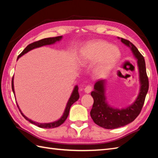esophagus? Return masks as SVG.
Masks as SVG:
<instances>
[{"label":"esophagus","mask_w":158,"mask_h":158,"mask_svg":"<svg viewBox=\"0 0 158 158\" xmlns=\"http://www.w3.org/2000/svg\"><path fill=\"white\" fill-rule=\"evenodd\" d=\"M91 91H92V86L87 85L85 88H84V92L86 94H89V93L91 92Z\"/></svg>","instance_id":"1"}]
</instances>
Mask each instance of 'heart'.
Listing matches in <instances>:
<instances>
[{
    "instance_id": "1",
    "label": "heart",
    "mask_w": 158,
    "mask_h": 158,
    "mask_svg": "<svg viewBox=\"0 0 158 158\" xmlns=\"http://www.w3.org/2000/svg\"><path fill=\"white\" fill-rule=\"evenodd\" d=\"M121 52L116 46L110 45L105 41L92 43L83 50L81 54V64L96 63L100 61L95 69L96 75L104 77L118 62Z\"/></svg>"
}]
</instances>
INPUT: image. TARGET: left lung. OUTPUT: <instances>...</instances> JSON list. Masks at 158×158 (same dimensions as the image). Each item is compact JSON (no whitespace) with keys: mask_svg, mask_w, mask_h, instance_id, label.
I'll use <instances>...</instances> for the list:
<instances>
[{"mask_svg":"<svg viewBox=\"0 0 158 158\" xmlns=\"http://www.w3.org/2000/svg\"><path fill=\"white\" fill-rule=\"evenodd\" d=\"M117 38L126 46L128 47L137 60L140 89L137 98L132 104L125 108L118 109L111 106L107 102L106 80H100L95 83L93 92L91 93L94 104L90 115L94 122L105 129H115L132 122L139 115L149 89V81L144 57L132 43L122 38Z\"/></svg>","mask_w":158,"mask_h":158,"instance_id":"8db88e82","label":"left lung"}]
</instances>
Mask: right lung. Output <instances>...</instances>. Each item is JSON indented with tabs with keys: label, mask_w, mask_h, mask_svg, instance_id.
<instances>
[{
	"label": "right lung",
	"mask_w": 158,
	"mask_h": 158,
	"mask_svg": "<svg viewBox=\"0 0 158 158\" xmlns=\"http://www.w3.org/2000/svg\"><path fill=\"white\" fill-rule=\"evenodd\" d=\"M62 38H63L62 36H56V37L45 38V39H43L40 40V41L32 43H31V44L28 45L23 50V52L18 56V59H17V60H18L20 58V57H22V56L26 54V53H28V52L31 51V50H32V49H36V48H41V47H43V46L55 44L56 42H59V41H61V40L62 39ZM13 79H14V76L13 77V79H12L11 87H12L13 92V94H14V96H15V89H14V84H13ZM78 89H79L78 85H76L75 87H74L73 90V92L71 93V95H70V98H69V99L68 100V102H67V104H66V108L64 109V113H63V115H62V117H60L59 119L56 120V121H55V122H50V123H39V122H34V121H32L31 119L28 118V117H26V115H23V113L22 112L21 109H19V107L18 106V104H17V105H18V109L19 110L20 113H21V114L22 115V116L24 117V118L26 120L28 121L29 122H31V123L34 124V125H36V126H38L39 127H42V128H53V127H56L60 126V125H62V124L65 122V120L66 119V118L69 116L70 106H72V105H73V103H75L79 98V94Z\"/></svg>",
	"instance_id": "add662e5"
}]
</instances>
